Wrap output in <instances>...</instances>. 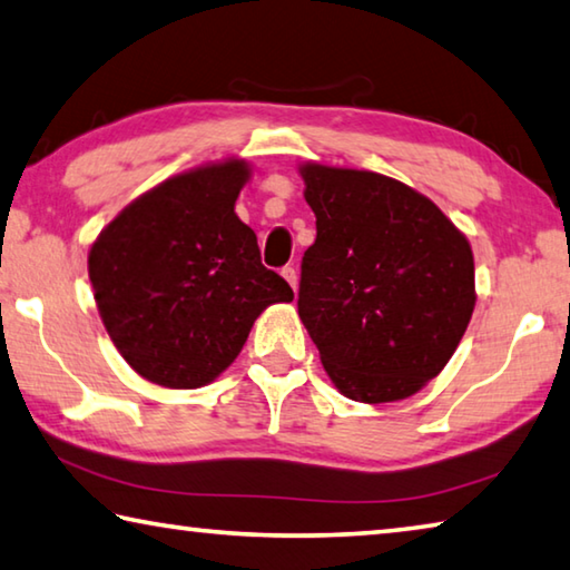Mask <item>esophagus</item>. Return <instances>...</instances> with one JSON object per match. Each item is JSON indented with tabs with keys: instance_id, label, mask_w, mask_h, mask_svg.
I'll return each mask as SVG.
<instances>
[{
	"instance_id": "obj_1",
	"label": "esophagus",
	"mask_w": 570,
	"mask_h": 570,
	"mask_svg": "<svg viewBox=\"0 0 570 570\" xmlns=\"http://www.w3.org/2000/svg\"><path fill=\"white\" fill-rule=\"evenodd\" d=\"M282 276L286 278V282H288V286H292L294 288V292H296V286H298V276H296V268L294 266H284L282 268Z\"/></svg>"
}]
</instances>
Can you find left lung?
<instances>
[{
    "label": "left lung",
    "instance_id": "1",
    "mask_svg": "<svg viewBox=\"0 0 570 570\" xmlns=\"http://www.w3.org/2000/svg\"><path fill=\"white\" fill-rule=\"evenodd\" d=\"M298 173L316 216L298 316L326 374L354 402L412 397L445 370L475 308L465 234L382 173L320 163Z\"/></svg>",
    "mask_w": 570,
    "mask_h": 570
}]
</instances>
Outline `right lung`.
Returning <instances> with one entry per match:
<instances>
[{
	"label": "right lung",
	"instance_id": "add662e5",
	"mask_svg": "<svg viewBox=\"0 0 570 570\" xmlns=\"http://www.w3.org/2000/svg\"><path fill=\"white\" fill-rule=\"evenodd\" d=\"M248 178L240 158L180 173L135 198L95 238L88 272L102 324L122 360L153 384L214 382L244 350L258 314L294 298L234 210Z\"/></svg>",
	"mask_w": 570,
	"mask_h": 570
}]
</instances>
